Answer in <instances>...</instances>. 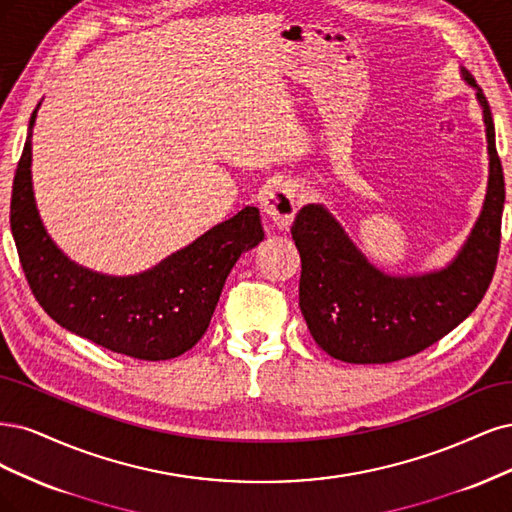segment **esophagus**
Returning a JSON list of instances; mask_svg holds the SVG:
<instances>
[{"mask_svg": "<svg viewBox=\"0 0 512 512\" xmlns=\"http://www.w3.org/2000/svg\"><path fill=\"white\" fill-rule=\"evenodd\" d=\"M261 210L278 229H287L295 212H298V189L291 183H280L272 187L268 195L263 197Z\"/></svg>", "mask_w": 512, "mask_h": 512, "instance_id": "1", "label": "esophagus"}]
</instances>
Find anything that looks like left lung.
I'll return each instance as SVG.
<instances>
[{"instance_id":"8db88e82","label":"left lung","mask_w":512,"mask_h":512,"mask_svg":"<svg viewBox=\"0 0 512 512\" xmlns=\"http://www.w3.org/2000/svg\"><path fill=\"white\" fill-rule=\"evenodd\" d=\"M483 110L489 178L470 236L444 268L389 274L359 251L323 204H306L291 236L300 251V308L312 338L346 364H389L447 336L483 300L496 270L504 174L483 89L461 68Z\"/></svg>"}]
</instances>
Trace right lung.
Segmentation results:
<instances>
[{"instance_id": "right-lung-1", "label": "right lung", "mask_w": 512, "mask_h": 512, "mask_svg": "<svg viewBox=\"0 0 512 512\" xmlns=\"http://www.w3.org/2000/svg\"><path fill=\"white\" fill-rule=\"evenodd\" d=\"M38 108L29 119L10 202L12 236L36 300L68 332L108 351L146 361L183 355L208 329L240 255L263 240L259 210L244 206L138 274L112 276L80 266L48 236L36 204L31 136Z\"/></svg>"}]
</instances>
